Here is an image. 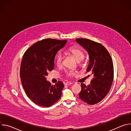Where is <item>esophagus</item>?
<instances>
[{
	"mask_svg": "<svg viewBox=\"0 0 131 131\" xmlns=\"http://www.w3.org/2000/svg\"><path fill=\"white\" fill-rule=\"evenodd\" d=\"M72 84L71 82H66L65 83V85H71Z\"/></svg>",
	"mask_w": 131,
	"mask_h": 131,
	"instance_id": "obj_1",
	"label": "esophagus"
}]
</instances>
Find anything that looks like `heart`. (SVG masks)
<instances>
[{
    "instance_id": "1",
    "label": "heart",
    "mask_w": 131,
    "mask_h": 131,
    "mask_svg": "<svg viewBox=\"0 0 131 131\" xmlns=\"http://www.w3.org/2000/svg\"><path fill=\"white\" fill-rule=\"evenodd\" d=\"M68 52L73 56L74 58L76 59V60L78 62H81L84 58V57H85L84 53L80 48L72 47L68 49ZM62 60H63L62 55L61 53L58 54L55 59V62L57 66L60 67L62 66ZM75 74H76V72L72 71H69L67 72V75L69 77L73 76L75 75Z\"/></svg>"
}]
</instances>
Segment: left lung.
Instances as JSON below:
<instances>
[{"label":"left lung","mask_w":131,"mask_h":131,"mask_svg":"<svg viewBox=\"0 0 131 131\" xmlns=\"http://www.w3.org/2000/svg\"><path fill=\"white\" fill-rule=\"evenodd\" d=\"M76 41L88 53L90 61L86 71L94 77L90 85L81 83L79 98L88 104L94 105L104 99L110 90L114 79L113 60L102 44L83 38Z\"/></svg>","instance_id":"left-lung-1"}]
</instances>
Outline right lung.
Segmentation results:
<instances>
[{
    "instance_id": "obj_1",
    "label": "right lung",
    "mask_w": 131,
    "mask_h": 131,
    "mask_svg": "<svg viewBox=\"0 0 131 131\" xmlns=\"http://www.w3.org/2000/svg\"><path fill=\"white\" fill-rule=\"evenodd\" d=\"M67 42L43 39L34 44L23 55L20 68L22 84L28 97L37 105L50 107L61 97L63 83L52 85L46 77L54 68L56 54Z\"/></svg>"
}]
</instances>
